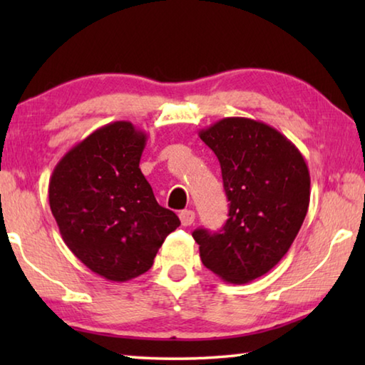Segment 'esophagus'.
Here are the masks:
<instances>
[{"label": "esophagus", "mask_w": 365, "mask_h": 365, "mask_svg": "<svg viewBox=\"0 0 365 365\" xmlns=\"http://www.w3.org/2000/svg\"><path fill=\"white\" fill-rule=\"evenodd\" d=\"M178 215H180L182 225H185V227H188V225L193 224L195 217H196V214L193 211H190V209H185V211H182Z\"/></svg>", "instance_id": "obj_1"}]
</instances>
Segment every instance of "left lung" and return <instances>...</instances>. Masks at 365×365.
<instances>
[{
  "mask_svg": "<svg viewBox=\"0 0 365 365\" xmlns=\"http://www.w3.org/2000/svg\"><path fill=\"white\" fill-rule=\"evenodd\" d=\"M215 153L230 201L219 232L197 228L202 264L222 280L242 285L275 267L293 245L311 197L304 158L267 123L225 117L200 132Z\"/></svg>",
  "mask_w": 365,
  "mask_h": 365,
  "instance_id": "left-lung-1",
  "label": "left lung"
}]
</instances>
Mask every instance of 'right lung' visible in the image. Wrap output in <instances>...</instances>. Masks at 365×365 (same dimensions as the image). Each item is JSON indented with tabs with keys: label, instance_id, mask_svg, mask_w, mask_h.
<instances>
[{
	"label": "right lung",
	"instance_id": "add662e5",
	"mask_svg": "<svg viewBox=\"0 0 365 365\" xmlns=\"http://www.w3.org/2000/svg\"><path fill=\"white\" fill-rule=\"evenodd\" d=\"M146 140L132 122L108 123L66 153L49 178V207L67 248L110 282L150 270L180 225L141 174Z\"/></svg>",
	"mask_w": 365,
	"mask_h": 365
}]
</instances>
